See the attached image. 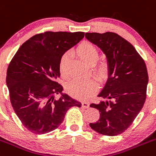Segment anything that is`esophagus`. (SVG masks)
<instances>
[{
    "label": "esophagus",
    "mask_w": 156,
    "mask_h": 156,
    "mask_svg": "<svg viewBox=\"0 0 156 156\" xmlns=\"http://www.w3.org/2000/svg\"><path fill=\"white\" fill-rule=\"evenodd\" d=\"M82 107L84 108H88V107H89V103L84 101V102H82Z\"/></svg>",
    "instance_id": "obj_1"
}]
</instances>
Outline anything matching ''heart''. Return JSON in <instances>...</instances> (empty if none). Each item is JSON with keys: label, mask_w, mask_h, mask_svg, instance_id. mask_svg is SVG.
I'll return each instance as SVG.
<instances>
[{"label": "heart", "mask_w": 156, "mask_h": 156, "mask_svg": "<svg viewBox=\"0 0 156 156\" xmlns=\"http://www.w3.org/2000/svg\"><path fill=\"white\" fill-rule=\"evenodd\" d=\"M77 55L81 60L89 65H93L98 60V51L97 48L89 42H84L77 48ZM69 57L64 55L59 62V71L63 77L67 76ZM94 73L100 78H105L108 74V65L105 62H100L94 68ZM98 88V84L94 80H75L67 85L66 90L68 94L74 98L80 100L89 98Z\"/></svg>", "instance_id": "obj_1"}]
</instances>
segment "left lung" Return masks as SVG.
Listing matches in <instances>:
<instances>
[{"mask_svg":"<svg viewBox=\"0 0 156 156\" xmlns=\"http://www.w3.org/2000/svg\"><path fill=\"white\" fill-rule=\"evenodd\" d=\"M85 37L105 55L108 80L98 94L105 101L90 107L98 109L100 118L90 127L101 135L124 132L139 115L146 98L148 82L146 65L133 45L116 33H86Z\"/></svg>","mask_w":156,"mask_h":156,"instance_id":"8db88e82","label":"left lung"}]
</instances>
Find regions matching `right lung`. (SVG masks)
Masks as SVG:
<instances>
[{
	"label": "right lung",
	"mask_w": 156,
	"mask_h": 156,
	"mask_svg": "<svg viewBox=\"0 0 156 156\" xmlns=\"http://www.w3.org/2000/svg\"><path fill=\"white\" fill-rule=\"evenodd\" d=\"M85 36L84 32L46 31L24 42L14 55L6 82L11 105L23 126L37 135L58 129L67 111L81 103L63 94L57 81L62 55ZM60 94V98H55Z\"/></svg>",
	"instance_id": "right-lung-1"
}]
</instances>
